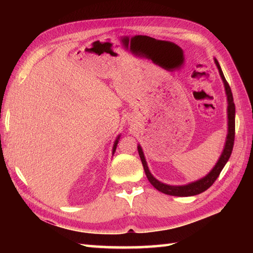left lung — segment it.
I'll return each instance as SVG.
<instances>
[{
    "instance_id": "obj_1",
    "label": "left lung",
    "mask_w": 253,
    "mask_h": 253,
    "mask_svg": "<svg viewBox=\"0 0 253 253\" xmlns=\"http://www.w3.org/2000/svg\"><path fill=\"white\" fill-rule=\"evenodd\" d=\"M214 62H215L218 72L220 75V78L224 82V86L226 90V95H227V101H228V108H227V113H228V134H227V138H226V143L223 152H221V155L219 159L217 160L216 165L213 167V169L207 174L205 177L198 179L196 181L190 182L188 185H183V186H170V185H166V183L157 180L154 176H153L149 170L147 162H145V158L143 155V152L140 145L138 144V153L141 159V163L143 166V169L145 172V175L151 182V185L157 189L160 192H163L168 195H172V196H193L201 194L207 189H209L214 181L216 180L218 177V175L220 174L223 168L227 164L231 156L232 149H233V144H234V136H235V105L233 102V96H232V91L230 86L225 78V76L223 74V71L217 62V60L214 58Z\"/></svg>"
}]
</instances>
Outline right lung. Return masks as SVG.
<instances>
[{
    "label": "right lung",
    "instance_id": "obj_1",
    "mask_svg": "<svg viewBox=\"0 0 253 253\" xmlns=\"http://www.w3.org/2000/svg\"><path fill=\"white\" fill-rule=\"evenodd\" d=\"M119 137H120V135L117 137V139H116V141H115V143H114V147H113V154L115 153V151H116V148H117V144H118V140H119Z\"/></svg>",
    "mask_w": 253,
    "mask_h": 253
}]
</instances>
